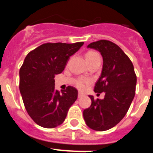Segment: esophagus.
Wrapping results in <instances>:
<instances>
[{
    "mask_svg": "<svg viewBox=\"0 0 153 153\" xmlns=\"http://www.w3.org/2000/svg\"><path fill=\"white\" fill-rule=\"evenodd\" d=\"M83 96H84V94H83V93H81V92H79V93H78V97H83Z\"/></svg>",
    "mask_w": 153,
    "mask_h": 153,
    "instance_id": "1",
    "label": "esophagus"
}]
</instances>
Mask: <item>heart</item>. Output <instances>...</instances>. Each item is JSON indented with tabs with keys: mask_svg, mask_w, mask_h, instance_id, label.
I'll list each match as a JSON object with an SVG mask.
<instances>
[{
	"mask_svg": "<svg viewBox=\"0 0 153 153\" xmlns=\"http://www.w3.org/2000/svg\"><path fill=\"white\" fill-rule=\"evenodd\" d=\"M98 53H96L95 51H89L86 53V54H85V56H86V61L87 63L90 62V60H93V58L95 57V56H98ZM90 83V79H87V78H79L77 79L75 81V85L76 87H78L79 89L80 90H84L86 88L88 83Z\"/></svg>",
	"mask_w": 153,
	"mask_h": 153,
	"instance_id": "1",
	"label": "heart"
}]
</instances>
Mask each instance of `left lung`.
Instances as JSON below:
<instances>
[{"mask_svg":"<svg viewBox=\"0 0 153 153\" xmlns=\"http://www.w3.org/2000/svg\"><path fill=\"white\" fill-rule=\"evenodd\" d=\"M100 51L103 65L101 76L94 86L95 93H105L103 100L91 99V106L83 110V118L90 129H111L126 114L136 93V75L132 61L113 42L100 40L88 45Z\"/></svg>","mask_w":153,"mask_h":153,"instance_id":"1","label":"left lung"}]
</instances>
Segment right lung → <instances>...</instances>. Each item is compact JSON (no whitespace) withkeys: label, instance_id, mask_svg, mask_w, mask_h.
<instances>
[{"label":"right lung","instance_id":"add662e5","mask_svg":"<svg viewBox=\"0 0 153 153\" xmlns=\"http://www.w3.org/2000/svg\"><path fill=\"white\" fill-rule=\"evenodd\" d=\"M83 44L46 43L24 59L19 88L28 115L37 125L51 129L62 124L76 100L77 90L69 86L60 93L55 90L54 77L63 72L70 56Z\"/></svg>","mask_w":153,"mask_h":153}]
</instances>
